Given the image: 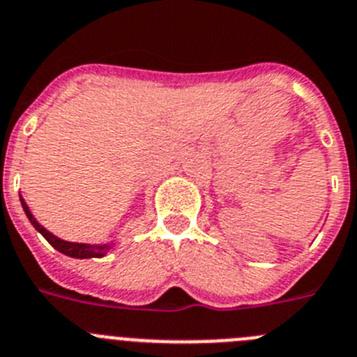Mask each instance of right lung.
<instances>
[{
  "instance_id": "1",
  "label": "right lung",
  "mask_w": 357,
  "mask_h": 357,
  "mask_svg": "<svg viewBox=\"0 0 357 357\" xmlns=\"http://www.w3.org/2000/svg\"><path fill=\"white\" fill-rule=\"evenodd\" d=\"M21 205H22V208H24L26 215H28L29 223L35 227V230L40 231V234L45 237V241H47V243L51 244L54 250H58L60 253L67 255V257H72V258H100V257H104V255H106L107 251H109L111 248L114 246L113 243H107V244H83V243H68V241H63V238L56 237V235H52L51 231H47L44 227H42L40 223H38L37 219L33 218V214L29 212L28 205H26V202H24V198H22V196H21Z\"/></svg>"
}]
</instances>
